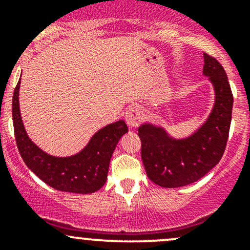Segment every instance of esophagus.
Instances as JSON below:
<instances>
[{
	"label": "esophagus",
	"mask_w": 250,
	"mask_h": 250,
	"mask_svg": "<svg viewBox=\"0 0 250 250\" xmlns=\"http://www.w3.org/2000/svg\"><path fill=\"white\" fill-rule=\"evenodd\" d=\"M125 120L127 122V125H129V128H135L141 122V120H143L141 111L138 107H130L125 112Z\"/></svg>",
	"instance_id": "esophagus-1"
}]
</instances>
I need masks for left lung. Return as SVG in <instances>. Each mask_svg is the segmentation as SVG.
I'll list each match as a JSON object with an SVG mask.
<instances>
[{"instance_id": "1", "label": "left lung", "mask_w": 250, "mask_h": 250, "mask_svg": "<svg viewBox=\"0 0 250 250\" xmlns=\"http://www.w3.org/2000/svg\"><path fill=\"white\" fill-rule=\"evenodd\" d=\"M203 75L213 85L214 104L202 125L191 134L176 138L163 125L144 122L138 128L146 175L167 188L190 185L213 169L228 143L233 97L220 62L203 54Z\"/></svg>"}]
</instances>
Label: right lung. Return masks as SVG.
<instances>
[{"label":"right lung","mask_w":250,"mask_h":250,"mask_svg":"<svg viewBox=\"0 0 250 250\" xmlns=\"http://www.w3.org/2000/svg\"><path fill=\"white\" fill-rule=\"evenodd\" d=\"M19 88L20 80L14 89L12 115L18 150L25 165L55 190L72 193H93L100 190L106 183L111 156L117 143L128 133L125 121L103 127L75 155H49L30 139L25 130L19 107Z\"/></svg>","instance_id":"add662e5"}]
</instances>
